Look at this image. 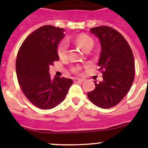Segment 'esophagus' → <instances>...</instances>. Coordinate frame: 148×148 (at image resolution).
<instances>
[{
  "label": "esophagus",
  "mask_w": 148,
  "mask_h": 148,
  "mask_svg": "<svg viewBox=\"0 0 148 148\" xmlns=\"http://www.w3.org/2000/svg\"><path fill=\"white\" fill-rule=\"evenodd\" d=\"M74 82L75 83H78V82H84V79H81V78H74L73 79Z\"/></svg>",
  "instance_id": "34e87169"
}]
</instances>
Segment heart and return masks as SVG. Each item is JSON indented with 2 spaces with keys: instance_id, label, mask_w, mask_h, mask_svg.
<instances>
[{
  "instance_id": "b5f03b06",
  "label": "heart",
  "mask_w": 148,
  "mask_h": 148,
  "mask_svg": "<svg viewBox=\"0 0 148 148\" xmlns=\"http://www.w3.org/2000/svg\"><path fill=\"white\" fill-rule=\"evenodd\" d=\"M75 41L84 50H86L88 48L92 47L93 44H94L93 39L88 35L86 34H80L79 36H77L75 38ZM57 53L60 58L64 59L67 57V54H68V43H67V40H63L59 43L58 47H57ZM80 67H76L73 68V72L78 73Z\"/></svg>"
}]
</instances>
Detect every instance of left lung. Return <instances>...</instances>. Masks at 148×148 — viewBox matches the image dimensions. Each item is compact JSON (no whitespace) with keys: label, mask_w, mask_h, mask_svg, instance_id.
<instances>
[{"label":"left lung","mask_w":148,"mask_h":148,"mask_svg":"<svg viewBox=\"0 0 148 148\" xmlns=\"http://www.w3.org/2000/svg\"><path fill=\"white\" fill-rule=\"evenodd\" d=\"M100 41L98 62L103 81L87 96L94 105L107 109L115 106L126 96L134 79V60L132 49L119 32L108 26L90 29Z\"/></svg>","instance_id":"obj_1"}]
</instances>
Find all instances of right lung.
Here are the masks:
<instances>
[{"label": "right lung", "instance_id": "right-lung-1", "mask_svg": "<svg viewBox=\"0 0 148 148\" xmlns=\"http://www.w3.org/2000/svg\"><path fill=\"white\" fill-rule=\"evenodd\" d=\"M64 29L42 26L26 38L18 51L16 72L18 82L28 100L40 109H51L64 99L73 81L55 77L49 67L59 60L57 46L64 37Z\"/></svg>", "mask_w": 148, "mask_h": 148}]
</instances>
